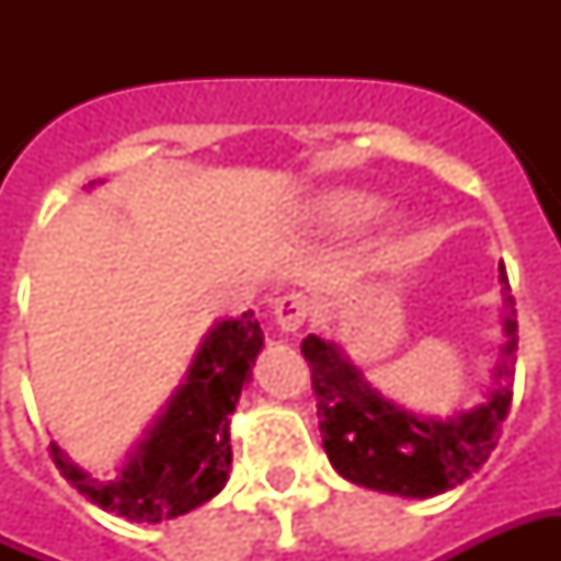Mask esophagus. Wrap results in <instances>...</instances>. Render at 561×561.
Segmentation results:
<instances>
[{
	"mask_svg": "<svg viewBox=\"0 0 561 561\" xmlns=\"http://www.w3.org/2000/svg\"><path fill=\"white\" fill-rule=\"evenodd\" d=\"M273 312H276V324L285 333H297V330L304 328L306 316H309V297L300 291L282 294L276 306H273Z\"/></svg>",
	"mask_w": 561,
	"mask_h": 561,
	"instance_id": "obj_1",
	"label": "esophagus"
}]
</instances>
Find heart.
I'll return each instance as SVG.
<instances>
[{"label":"heart","mask_w":561,"mask_h":561,"mask_svg":"<svg viewBox=\"0 0 561 561\" xmlns=\"http://www.w3.org/2000/svg\"><path fill=\"white\" fill-rule=\"evenodd\" d=\"M381 201L369 192L360 188H330L312 204V216H316L324 228H336V231H352L360 228L366 221L378 216Z\"/></svg>","instance_id":"b5f03b06"}]
</instances>
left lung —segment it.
Returning a JSON list of instances; mask_svg holds the SVG:
<instances>
[{
    "label": "left lung",
    "instance_id": "8db88e82",
    "mask_svg": "<svg viewBox=\"0 0 561 561\" xmlns=\"http://www.w3.org/2000/svg\"><path fill=\"white\" fill-rule=\"evenodd\" d=\"M499 282L505 342L493 366V388L483 402L454 417L417 414L388 400L369 385L364 369L352 364L342 345L316 333L306 336L300 352L312 369L318 430L330 466L345 481L402 499H430L454 490L486 462L511 409L517 364V312L505 270Z\"/></svg>",
    "mask_w": 561,
    "mask_h": 561
}]
</instances>
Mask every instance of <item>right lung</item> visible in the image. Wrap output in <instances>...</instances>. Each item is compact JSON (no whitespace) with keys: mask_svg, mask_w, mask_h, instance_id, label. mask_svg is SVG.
<instances>
[{"mask_svg":"<svg viewBox=\"0 0 561 561\" xmlns=\"http://www.w3.org/2000/svg\"><path fill=\"white\" fill-rule=\"evenodd\" d=\"M261 348L264 333L255 312L221 318L204 333L183 381L128 450L116 478H95L50 442L56 469L90 502L131 523H161L195 511L228 483L231 414Z\"/></svg>","mask_w":561,"mask_h":561,"instance_id":"add662e5","label":"right lung"}]
</instances>
